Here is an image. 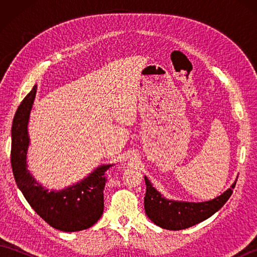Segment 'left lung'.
Segmentation results:
<instances>
[{
	"mask_svg": "<svg viewBox=\"0 0 257 257\" xmlns=\"http://www.w3.org/2000/svg\"><path fill=\"white\" fill-rule=\"evenodd\" d=\"M145 181L147 185L145 195L146 214L158 226L166 230L179 231L198 224L219 211L230 199L237 180L224 193L205 202L168 200L152 187L147 177H145Z\"/></svg>",
	"mask_w": 257,
	"mask_h": 257,
	"instance_id": "left-lung-1",
	"label": "left lung"
}]
</instances>
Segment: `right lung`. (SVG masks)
I'll return each mask as SVG.
<instances>
[{
  "label": "right lung",
  "mask_w": 257,
  "mask_h": 257,
  "mask_svg": "<svg viewBox=\"0 0 257 257\" xmlns=\"http://www.w3.org/2000/svg\"><path fill=\"white\" fill-rule=\"evenodd\" d=\"M36 90L37 85L21 102L13 119L11 165L15 182L33 210L51 226L63 232L86 230L101 217L105 172L112 165L98 167L88 177L61 191H48L38 183L26 163L30 146L27 125Z\"/></svg>",
  "instance_id": "obj_1"
}]
</instances>
